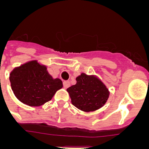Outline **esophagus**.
Listing matches in <instances>:
<instances>
[{
    "label": "esophagus",
    "mask_w": 149,
    "mask_h": 149,
    "mask_svg": "<svg viewBox=\"0 0 149 149\" xmlns=\"http://www.w3.org/2000/svg\"><path fill=\"white\" fill-rule=\"evenodd\" d=\"M69 86H70V82L68 81H63V86H64V88H68L69 87Z\"/></svg>",
    "instance_id": "1"
}]
</instances>
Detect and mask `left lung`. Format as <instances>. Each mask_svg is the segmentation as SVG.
Returning <instances> with one entry per match:
<instances>
[{
  "label": "left lung",
  "instance_id": "obj_1",
  "mask_svg": "<svg viewBox=\"0 0 149 149\" xmlns=\"http://www.w3.org/2000/svg\"><path fill=\"white\" fill-rule=\"evenodd\" d=\"M76 81L75 85L67 89L74 106L82 111L91 112L105 104L110 92L100 79L82 73Z\"/></svg>",
  "mask_w": 149,
  "mask_h": 149
}]
</instances>
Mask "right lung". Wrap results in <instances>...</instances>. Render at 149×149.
Returning a JSON list of instances; mask_svg holds the SVG:
<instances>
[{
    "label": "right lung",
    "mask_w": 149,
    "mask_h": 149,
    "mask_svg": "<svg viewBox=\"0 0 149 149\" xmlns=\"http://www.w3.org/2000/svg\"><path fill=\"white\" fill-rule=\"evenodd\" d=\"M13 93L21 102L39 107L51 101L56 92L63 87L60 79H54L45 65L36 60L15 68L10 74Z\"/></svg>",
    "instance_id": "right-lung-1"
}]
</instances>
